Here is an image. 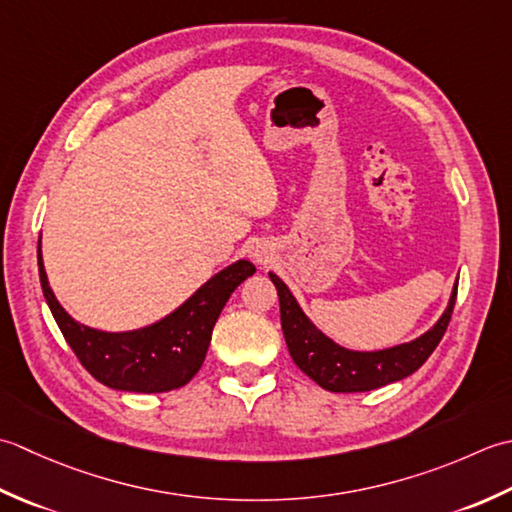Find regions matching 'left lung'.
Listing matches in <instances>:
<instances>
[{
  "mask_svg": "<svg viewBox=\"0 0 512 512\" xmlns=\"http://www.w3.org/2000/svg\"><path fill=\"white\" fill-rule=\"evenodd\" d=\"M271 283L276 285L280 302V325H283L287 349L291 358L305 371L311 380L331 393H360L380 389L384 384L398 382L406 375L417 371L429 360L431 353L440 344L444 331L451 322L457 285L453 289L451 302L437 325L426 331L424 336L400 347L384 351H347L331 342L327 336L311 325L309 318L302 314L296 298L291 296L287 285L276 274H269Z\"/></svg>",
  "mask_w": 512,
  "mask_h": 512,
  "instance_id": "8db88e82",
  "label": "left lung"
}]
</instances>
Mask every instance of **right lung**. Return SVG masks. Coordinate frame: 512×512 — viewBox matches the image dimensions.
Listing matches in <instances>:
<instances>
[{"instance_id":"add662e5","label":"right lung","mask_w":512,"mask_h":512,"mask_svg":"<svg viewBox=\"0 0 512 512\" xmlns=\"http://www.w3.org/2000/svg\"><path fill=\"white\" fill-rule=\"evenodd\" d=\"M37 263L48 307L83 369L110 389L134 393H163L190 382L205 360L225 302L256 271L249 260H238L218 271L179 309L154 325L128 333H106L79 325L59 305L41 260V236Z\"/></svg>"}]
</instances>
